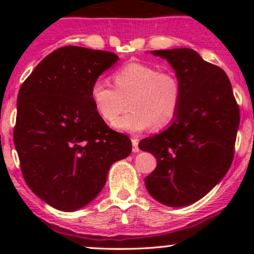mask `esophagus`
I'll list each match as a JSON object with an SVG mask.
<instances>
[{
	"instance_id": "esophagus-1",
	"label": "esophagus",
	"mask_w": 254,
	"mask_h": 254,
	"mask_svg": "<svg viewBox=\"0 0 254 254\" xmlns=\"http://www.w3.org/2000/svg\"><path fill=\"white\" fill-rule=\"evenodd\" d=\"M131 143H132V151H133V153H138V151H139L138 139L132 138V139H131Z\"/></svg>"
}]
</instances>
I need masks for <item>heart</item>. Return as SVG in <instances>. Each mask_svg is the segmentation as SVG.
<instances>
[{
  "label": "heart",
  "instance_id": "obj_1",
  "mask_svg": "<svg viewBox=\"0 0 254 254\" xmlns=\"http://www.w3.org/2000/svg\"><path fill=\"white\" fill-rule=\"evenodd\" d=\"M112 87L103 78L90 86V100L97 113L110 123L126 109L131 110L113 122V127L125 132H141L153 125L155 130L170 125L179 112L183 87L176 72L159 70L147 63L131 62L113 74Z\"/></svg>",
  "mask_w": 254,
  "mask_h": 254
}]
</instances>
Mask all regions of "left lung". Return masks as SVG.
Listing matches in <instances>:
<instances>
[{
	"label": "left lung",
	"mask_w": 254,
	"mask_h": 254,
	"mask_svg": "<svg viewBox=\"0 0 254 254\" xmlns=\"http://www.w3.org/2000/svg\"><path fill=\"white\" fill-rule=\"evenodd\" d=\"M165 58L183 87L179 112L162 132L139 142L156 159L144 179L157 202L172 208L193 204L226 176L233 156L240 111L227 74L192 49L150 51Z\"/></svg>",
	"instance_id": "obj_1"
}]
</instances>
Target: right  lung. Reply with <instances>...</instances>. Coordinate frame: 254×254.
<instances>
[{"label": "right lung", "instance_id": "1", "mask_svg": "<svg viewBox=\"0 0 254 254\" xmlns=\"http://www.w3.org/2000/svg\"><path fill=\"white\" fill-rule=\"evenodd\" d=\"M119 57L63 46L21 84L15 144L25 182L62 211L89 204L103 190L111 165L130 155L129 137L110 129L90 100V86Z\"/></svg>", "mask_w": 254, "mask_h": 254}]
</instances>
